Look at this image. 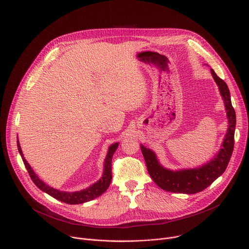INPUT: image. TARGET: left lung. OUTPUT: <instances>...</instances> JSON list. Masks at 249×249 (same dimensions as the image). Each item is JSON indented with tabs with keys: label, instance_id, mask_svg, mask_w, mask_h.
Listing matches in <instances>:
<instances>
[{
	"label": "left lung",
	"instance_id": "left-lung-1",
	"mask_svg": "<svg viewBox=\"0 0 249 249\" xmlns=\"http://www.w3.org/2000/svg\"><path fill=\"white\" fill-rule=\"evenodd\" d=\"M210 71L224 100L229 123L228 130L221 149L214 159L196 168L173 171L160 165L156 154L151 149H148L143 145L140 146L150 176L160 189L167 192L196 194L203 191L211 185L214 180L222 175V173H224L232 154L234 144L235 112L231 106L230 90L227 84L215 74L213 69H210Z\"/></svg>",
	"mask_w": 249,
	"mask_h": 249
}]
</instances>
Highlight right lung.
I'll use <instances>...</instances> for the list:
<instances>
[{
    "label": "right lung",
    "instance_id": "1",
    "mask_svg": "<svg viewBox=\"0 0 249 249\" xmlns=\"http://www.w3.org/2000/svg\"><path fill=\"white\" fill-rule=\"evenodd\" d=\"M118 146H119V143H115L109 147L108 153H107V156H106V159L104 161L103 175L96 183L92 184L89 188L84 189L82 191L70 193V192H64V191H59L57 189H53V187H50L45 182H43L36 175V173L30 166V164L25 160L22 150H21V147H20V144H19V141H18V148L19 154L21 155V158L25 164V167L27 168L28 173H29L32 181L34 182V184L43 192L49 194L50 196H52L53 197H54L60 201H63L68 204H79V203H84V202L89 201V200L94 199V198L98 197L99 196H101L108 189V187L110 186V183L112 181V158H113L114 153L116 152Z\"/></svg>",
    "mask_w": 249,
    "mask_h": 249
}]
</instances>
